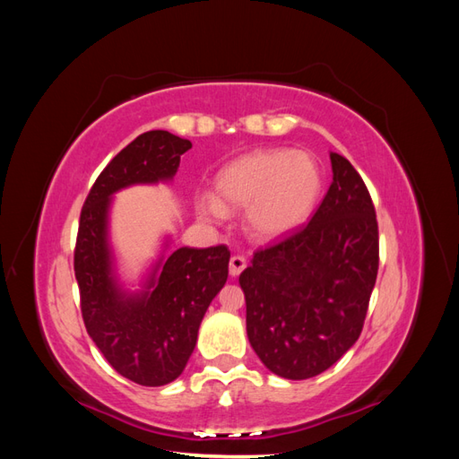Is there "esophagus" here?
<instances>
[{
    "label": "esophagus",
    "instance_id": "34e87169",
    "mask_svg": "<svg viewBox=\"0 0 459 459\" xmlns=\"http://www.w3.org/2000/svg\"><path fill=\"white\" fill-rule=\"evenodd\" d=\"M245 268H247V260H245V256H241V255H233V256L230 258V275H231V277H238Z\"/></svg>",
    "mask_w": 459,
    "mask_h": 459
}]
</instances>
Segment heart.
<instances>
[{
    "mask_svg": "<svg viewBox=\"0 0 459 459\" xmlns=\"http://www.w3.org/2000/svg\"><path fill=\"white\" fill-rule=\"evenodd\" d=\"M324 189L322 166L307 151L262 149L231 160L214 179V199L199 201L206 220L245 208L248 233L273 241L310 218Z\"/></svg>",
    "mask_w": 459,
    "mask_h": 459,
    "instance_id": "heart-1",
    "label": "heart"
}]
</instances>
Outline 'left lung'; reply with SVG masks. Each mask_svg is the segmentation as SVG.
<instances>
[{
    "label": "left lung",
    "mask_w": 459,
    "mask_h": 459,
    "mask_svg": "<svg viewBox=\"0 0 459 459\" xmlns=\"http://www.w3.org/2000/svg\"><path fill=\"white\" fill-rule=\"evenodd\" d=\"M333 182L307 226L258 248L239 283L247 335L285 379L316 377L364 327L379 270V228L362 176L331 152Z\"/></svg>",
    "instance_id": "1"
}]
</instances>
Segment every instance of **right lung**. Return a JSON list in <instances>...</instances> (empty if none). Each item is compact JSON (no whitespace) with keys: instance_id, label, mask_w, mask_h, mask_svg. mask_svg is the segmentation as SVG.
Wrapping results in <instances>:
<instances>
[{"instance_id":"add662e5","label":"right lung","mask_w":459,"mask_h":459,"mask_svg":"<svg viewBox=\"0 0 459 459\" xmlns=\"http://www.w3.org/2000/svg\"><path fill=\"white\" fill-rule=\"evenodd\" d=\"M189 149V140L164 130L137 135L97 176L80 212L74 273L82 317L107 362L143 386L166 385L184 371L208 304L228 280L230 251L178 248L157 264L143 293L128 295L110 268L108 204L122 187L170 179Z\"/></svg>"}]
</instances>
